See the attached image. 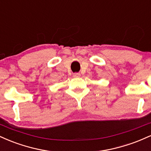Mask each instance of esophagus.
I'll list each match as a JSON object with an SVG mask.
<instances>
[{
  "label": "esophagus",
  "mask_w": 151,
  "mask_h": 151,
  "mask_svg": "<svg viewBox=\"0 0 151 151\" xmlns=\"http://www.w3.org/2000/svg\"><path fill=\"white\" fill-rule=\"evenodd\" d=\"M79 76H80V74L78 73V72L74 74V77H79Z\"/></svg>",
  "instance_id": "34e87169"
}]
</instances>
